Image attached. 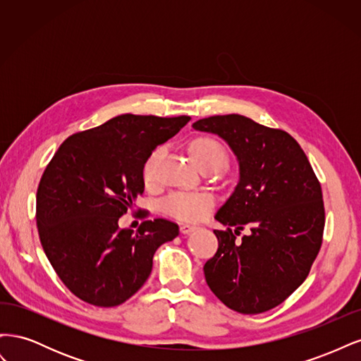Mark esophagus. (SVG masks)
Returning a JSON list of instances; mask_svg holds the SVG:
<instances>
[{
    "label": "esophagus",
    "mask_w": 361,
    "mask_h": 361,
    "mask_svg": "<svg viewBox=\"0 0 361 361\" xmlns=\"http://www.w3.org/2000/svg\"><path fill=\"white\" fill-rule=\"evenodd\" d=\"M195 226H191V224H182L180 226V233H183V235H190L191 232H194L195 231Z\"/></svg>",
    "instance_id": "obj_1"
}]
</instances>
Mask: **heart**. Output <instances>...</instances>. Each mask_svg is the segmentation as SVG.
I'll return each mask as SVG.
<instances>
[{
  "label": "heart",
  "mask_w": 361,
  "mask_h": 361,
  "mask_svg": "<svg viewBox=\"0 0 361 361\" xmlns=\"http://www.w3.org/2000/svg\"><path fill=\"white\" fill-rule=\"evenodd\" d=\"M190 150L200 169L209 166L221 169L227 159L224 146L220 141L209 137L195 138L190 146ZM162 152V147L155 149L145 161L141 174H143V180L146 183H154L157 180V170ZM212 206L214 197L209 192L203 191H174L162 200V209L169 215L178 218L180 221L190 223L202 221L203 218L209 215Z\"/></svg>",
  "instance_id": "heart-1"
}]
</instances>
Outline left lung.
Masks as SVG:
<instances>
[{
  "mask_svg": "<svg viewBox=\"0 0 361 361\" xmlns=\"http://www.w3.org/2000/svg\"><path fill=\"white\" fill-rule=\"evenodd\" d=\"M192 128L221 137L239 162L235 191L215 215L226 231H214L218 250L203 267L207 286L235 312L274 309L309 276L321 250V183L286 130L239 114L200 118ZM245 225L252 233L238 243Z\"/></svg>",
  "mask_w": 361,
  "mask_h": 361,
  "instance_id": "left-lung-1",
  "label": "left lung"
}]
</instances>
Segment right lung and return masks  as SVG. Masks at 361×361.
Instances as JSON below:
<instances>
[{
  "instance_id": "add662e5",
  "label": "right lung",
  "mask_w": 361,
  "mask_h": 361,
  "mask_svg": "<svg viewBox=\"0 0 361 361\" xmlns=\"http://www.w3.org/2000/svg\"><path fill=\"white\" fill-rule=\"evenodd\" d=\"M190 120L117 116L71 135L49 161L36 195L37 231L75 297L97 307L125 302L150 276L158 247L179 235V226L166 218L143 221L135 233L120 228L118 218L145 191L147 157Z\"/></svg>"
}]
</instances>
